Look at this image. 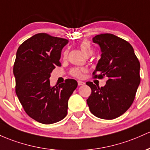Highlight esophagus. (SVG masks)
Listing matches in <instances>:
<instances>
[{
    "instance_id": "esophagus-1",
    "label": "esophagus",
    "mask_w": 150,
    "mask_h": 150,
    "mask_svg": "<svg viewBox=\"0 0 150 150\" xmlns=\"http://www.w3.org/2000/svg\"><path fill=\"white\" fill-rule=\"evenodd\" d=\"M78 85H85V83L83 81H80V80H78Z\"/></svg>"
}]
</instances>
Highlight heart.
<instances>
[{"label":"heart","instance_id":"1","mask_svg":"<svg viewBox=\"0 0 150 150\" xmlns=\"http://www.w3.org/2000/svg\"><path fill=\"white\" fill-rule=\"evenodd\" d=\"M80 48L85 56H87V55H91L93 52L91 44H90V42L88 40L83 41V42L80 44ZM67 54V52L65 51V52H64V57H66ZM82 72H83V70H80V69L78 68H74L71 70L72 75L76 77V78H80V77L82 76V74H83Z\"/></svg>","mask_w":150,"mask_h":150}]
</instances>
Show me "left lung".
I'll return each instance as SVG.
<instances>
[{
  "mask_svg": "<svg viewBox=\"0 0 150 150\" xmlns=\"http://www.w3.org/2000/svg\"><path fill=\"white\" fill-rule=\"evenodd\" d=\"M93 41L99 45L102 52L94 78L108 79L101 88L86 83L92 90L87 103L97 117L112 120L124 114L132 104L140 83V64L132 46L117 36L100 34ZM97 71L99 75H95Z\"/></svg>",
  "mask_w": 150,
  "mask_h": 150,
  "instance_id": "left-lung-1",
  "label": "left lung"
}]
</instances>
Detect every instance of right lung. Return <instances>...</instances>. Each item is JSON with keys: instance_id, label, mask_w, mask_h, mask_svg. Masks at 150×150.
I'll list each match as a JSON object with an SVG mask.
<instances>
[{"instance_id": "add662e5", "label": "right lung", "mask_w": 150, "mask_h": 150, "mask_svg": "<svg viewBox=\"0 0 150 150\" xmlns=\"http://www.w3.org/2000/svg\"><path fill=\"white\" fill-rule=\"evenodd\" d=\"M67 39L38 33L23 42L18 49L13 66L16 93L25 112L38 122L49 125L67 115L68 100L78 86L67 79L51 87L50 73L60 62Z\"/></svg>"}]
</instances>
